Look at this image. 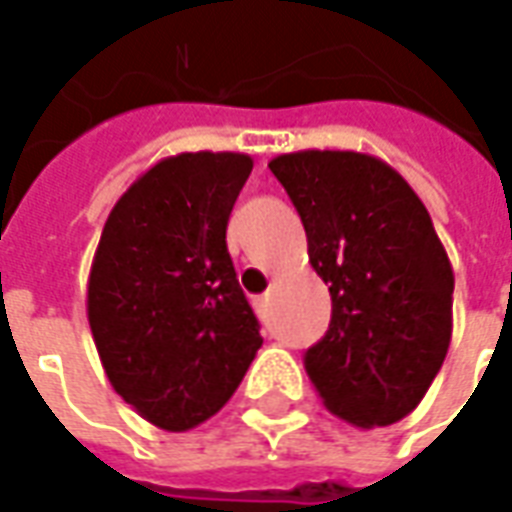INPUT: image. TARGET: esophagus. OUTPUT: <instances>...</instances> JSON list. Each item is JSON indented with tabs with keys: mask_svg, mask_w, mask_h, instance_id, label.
I'll return each instance as SVG.
<instances>
[{
	"mask_svg": "<svg viewBox=\"0 0 512 512\" xmlns=\"http://www.w3.org/2000/svg\"><path fill=\"white\" fill-rule=\"evenodd\" d=\"M266 302H268V296H255V299H252V305H255V310L260 313V316L266 313Z\"/></svg>",
	"mask_w": 512,
	"mask_h": 512,
	"instance_id": "1",
	"label": "esophagus"
}]
</instances>
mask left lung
Here are the masks:
<instances>
[{"label":"left lung","mask_w":512,"mask_h":512,"mask_svg":"<svg viewBox=\"0 0 512 512\" xmlns=\"http://www.w3.org/2000/svg\"><path fill=\"white\" fill-rule=\"evenodd\" d=\"M271 174L330 285V330L305 371L330 413L371 430L413 413L452 341L455 274L427 207L380 157L307 149Z\"/></svg>","instance_id":"8db88e82"}]
</instances>
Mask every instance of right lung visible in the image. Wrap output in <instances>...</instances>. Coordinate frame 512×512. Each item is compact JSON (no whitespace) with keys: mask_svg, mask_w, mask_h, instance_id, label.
<instances>
[{"mask_svg":"<svg viewBox=\"0 0 512 512\" xmlns=\"http://www.w3.org/2000/svg\"><path fill=\"white\" fill-rule=\"evenodd\" d=\"M252 174L238 152H182L110 210L88 277V324L110 385L138 416L185 432L216 416L263 346L227 252Z\"/></svg>","mask_w":512,"mask_h":512,"instance_id":"obj_1","label":"right lung"}]
</instances>
